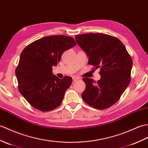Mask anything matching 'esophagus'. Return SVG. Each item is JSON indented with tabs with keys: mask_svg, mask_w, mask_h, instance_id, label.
<instances>
[{
	"mask_svg": "<svg viewBox=\"0 0 148 148\" xmlns=\"http://www.w3.org/2000/svg\"><path fill=\"white\" fill-rule=\"evenodd\" d=\"M79 78H78V77H73V82H76L77 80H78Z\"/></svg>",
	"mask_w": 148,
	"mask_h": 148,
	"instance_id": "34e87169",
	"label": "esophagus"
}]
</instances>
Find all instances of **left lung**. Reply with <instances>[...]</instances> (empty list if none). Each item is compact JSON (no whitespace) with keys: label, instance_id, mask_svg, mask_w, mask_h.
Returning a JSON list of instances; mask_svg holds the SVG:
<instances>
[{"label":"left lung","instance_id":"obj_1","mask_svg":"<svg viewBox=\"0 0 148 148\" xmlns=\"http://www.w3.org/2000/svg\"><path fill=\"white\" fill-rule=\"evenodd\" d=\"M75 40L88 57V64L100 68L97 82L84 78L83 100L99 110L110 108L119 100L130 82L132 60L119 38L103 34L75 35Z\"/></svg>","mask_w":148,"mask_h":148}]
</instances>
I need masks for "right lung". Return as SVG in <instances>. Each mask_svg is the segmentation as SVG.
<instances>
[{
  "label": "right lung",
  "instance_id": "obj_1",
  "mask_svg": "<svg viewBox=\"0 0 148 148\" xmlns=\"http://www.w3.org/2000/svg\"><path fill=\"white\" fill-rule=\"evenodd\" d=\"M76 44L71 37L51 35L32 42L22 51L16 76L19 92L33 107L49 111L61 104L72 78L60 79L52 74V67L60 61L64 51Z\"/></svg>",
  "mask_w": 148,
  "mask_h": 148
}]
</instances>
